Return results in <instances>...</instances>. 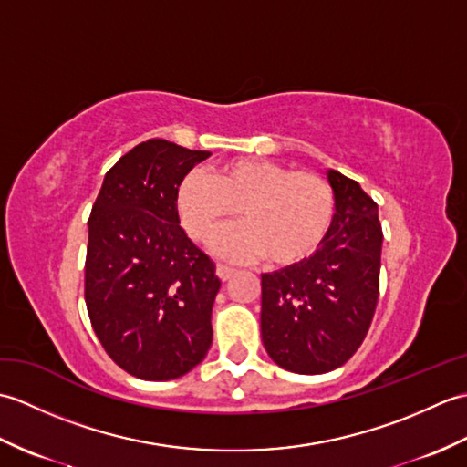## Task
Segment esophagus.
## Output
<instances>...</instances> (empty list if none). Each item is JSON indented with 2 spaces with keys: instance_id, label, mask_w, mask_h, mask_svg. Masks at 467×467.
<instances>
[{
  "instance_id": "obj_1",
  "label": "esophagus",
  "mask_w": 467,
  "mask_h": 467,
  "mask_svg": "<svg viewBox=\"0 0 467 467\" xmlns=\"http://www.w3.org/2000/svg\"><path fill=\"white\" fill-rule=\"evenodd\" d=\"M216 275H218V279H221V281H228L234 275V269H233V266H226V265L218 263L216 265Z\"/></svg>"
}]
</instances>
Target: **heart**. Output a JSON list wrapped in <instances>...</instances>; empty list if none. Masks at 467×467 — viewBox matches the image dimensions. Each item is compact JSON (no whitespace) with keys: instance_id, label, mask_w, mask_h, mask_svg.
<instances>
[{"instance_id":"obj_1","label":"heart","mask_w":467,"mask_h":467,"mask_svg":"<svg viewBox=\"0 0 467 467\" xmlns=\"http://www.w3.org/2000/svg\"><path fill=\"white\" fill-rule=\"evenodd\" d=\"M176 211L194 241H208L241 211L244 224L214 236L224 259L293 266L319 249L335 213L321 176L265 158H234L206 174L191 171L176 188Z\"/></svg>"}]
</instances>
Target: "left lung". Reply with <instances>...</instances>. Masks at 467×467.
Wrapping results in <instances>:
<instances>
[{
	"label": "left lung",
	"mask_w": 467,
	"mask_h": 467,
	"mask_svg": "<svg viewBox=\"0 0 467 467\" xmlns=\"http://www.w3.org/2000/svg\"><path fill=\"white\" fill-rule=\"evenodd\" d=\"M335 214L319 249L261 275V335L271 359L301 375L329 373L359 349L379 296L383 233L359 182L329 168Z\"/></svg>",
	"instance_id": "left-lung-1"
}]
</instances>
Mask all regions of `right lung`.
<instances>
[{
	"mask_svg": "<svg viewBox=\"0 0 467 467\" xmlns=\"http://www.w3.org/2000/svg\"><path fill=\"white\" fill-rule=\"evenodd\" d=\"M211 152L152 138L110 171L88 221L86 306L116 365L168 381L201 363L213 343L216 266L188 239L176 188Z\"/></svg>",
	"mask_w": 467,
	"mask_h": 467,
	"instance_id": "add662e5",
	"label": "right lung"
}]
</instances>
